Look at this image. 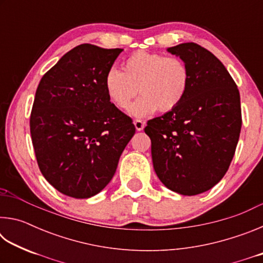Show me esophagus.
Instances as JSON below:
<instances>
[{
  "label": "esophagus",
  "instance_id": "34e87169",
  "mask_svg": "<svg viewBox=\"0 0 263 263\" xmlns=\"http://www.w3.org/2000/svg\"><path fill=\"white\" fill-rule=\"evenodd\" d=\"M133 124H135V126H136V128H137V131H142V130H144V127H145V122L140 121V119H136V121L133 122Z\"/></svg>",
  "mask_w": 263,
  "mask_h": 263
}]
</instances>
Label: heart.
<instances>
[{"mask_svg": "<svg viewBox=\"0 0 263 263\" xmlns=\"http://www.w3.org/2000/svg\"><path fill=\"white\" fill-rule=\"evenodd\" d=\"M189 86L190 70L183 60L141 51L122 62V72L110 68L104 78L108 99L118 109H127L139 90L141 96L130 108L136 117H146L158 109L162 112L176 109Z\"/></svg>", "mask_w": 263, "mask_h": 263, "instance_id": "b5f03b06", "label": "heart"}]
</instances>
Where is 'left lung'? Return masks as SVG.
Masks as SVG:
<instances>
[{
    "label": "left lung",
    "instance_id": "1",
    "mask_svg": "<svg viewBox=\"0 0 263 263\" xmlns=\"http://www.w3.org/2000/svg\"><path fill=\"white\" fill-rule=\"evenodd\" d=\"M167 51L183 60L190 86L176 109L147 122L160 181L184 196L202 194L228 172L241 130L237 84L219 59L195 43Z\"/></svg>",
    "mask_w": 263,
    "mask_h": 263
}]
</instances>
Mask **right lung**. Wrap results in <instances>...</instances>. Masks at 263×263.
Segmentation results:
<instances>
[{"instance_id":"obj_1","label":"right lung","mask_w":263,"mask_h":263,"mask_svg":"<svg viewBox=\"0 0 263 263\" xmlns=\"http://www.w3.org/2000/svg\"><path fill=\"white\" fill-rule=\"evenodd\" d=\"M122 51L82 44L38 84L30 117L35 158L48 183L69 197L103 190L136 133L104 89L105 74Z\"/></svg>"}]
</instances>
